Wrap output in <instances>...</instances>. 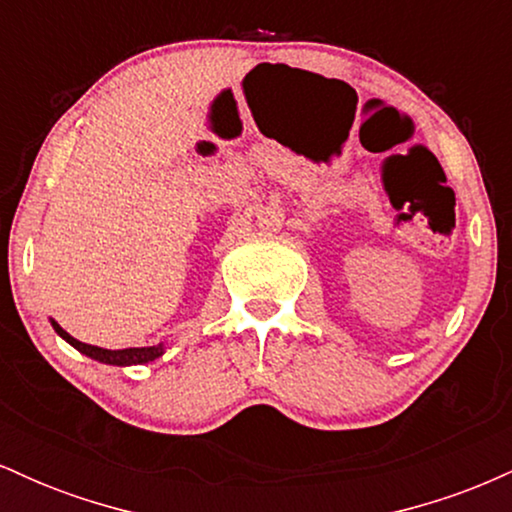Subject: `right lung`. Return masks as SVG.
<instances>
[{
	"label": "right lung",
	"instance_id": "1",
	"mask_svg": "<svg viewBox=\"0 0 512 512\" xmlns=\"http://www.w3.org/2000/svg\"><path fill=\"white\" fill-rule=\"evenodd\" d=\"M50 325L52 330H55L60 337L64 339L67 344H72L79 354H84L88 358H93V361L98 363H108V366H144V363H151L156 361V358H161L166 354V344H156V346H132V349H101V346H93V344H84L79 342V339H74L72 334L67 330H62L60 325H57L55 320L50 317Z\"/></svg>",
	"mask_w": 512,
	"mask_h": 512
}]
</instances>
